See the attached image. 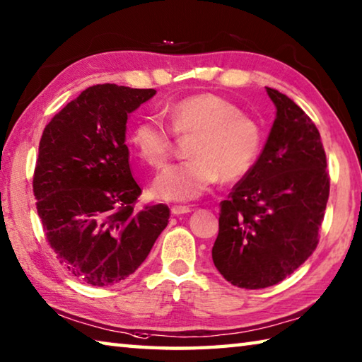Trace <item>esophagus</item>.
<instances>
[{
    "instance_id": "obj_1",
    "label": "esophagus",
    "mask_w": 362,
    "mask_h": 362,
    "mask_svg": "<svg viewBox=\"0 0 362 362\" xmlns=\"http://www.w3.org/2000/svg\"><path fill=\"white\" fill-rule=\"evenodd\" d=\"M170 211H172L173 216H180V214H187L192 211V208L190 206H182V204H175V206L170 208Z\"/></svg>"
}]
</instances>
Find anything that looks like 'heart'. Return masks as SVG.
<instances>
[{"label": "heart", "instance_id": "b5f03b06", "mask_svg": "<svg viewBox=\"0 0 362 362\" xmlns=\"http://www.w3.org/2000/svg\"><path fill=\"white\" fill-rule=\"evenodd\" d=\"M165 113L172 129L156 118H143L129 135L134 151L153 168L162 167L172 154L173 132L181 139L192 137V159L163 168L153 182L154 197L194 200L221 178L236 182L254 168L262 151V129L233 102L213 93H199L170 104Z\"/></svg>", "mask_w": 362, "mask_h": 362}]
</instances>
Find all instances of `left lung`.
Returning a JSON list of instances; mask_svg holds the SVG:
<instances>
[{"instance_id":"1","label":"left lung","mask_w":362,"mask_h":362,"mask_svg":"<svg viewBox=\"0 0 362 362\" xmlns=\"http://www.w3.org/2000/svg\"><path fill=\"white\" fill-rule=\"evenodd\" d=\"M266 91L277 108L274 124L254 168L221 202L213 245L217 271L245 290L282 282L308 260L329 197L317 126L285 94Z\"/></svg>"}]
</instances>
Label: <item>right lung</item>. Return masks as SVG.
Returning <instances> with one entry per match:
<instances>
[{
  "mask_svg": "<svg viewBox=\"0 0 362 362\" xmlns=\"http://www.w3.org/2000/svg\"><path fill=\"white\" fill-rule=\"evenodd\" d=\"M156 90L94 85L45 126L33 192L45 240L71 274L93 287L124 281L167 227V204L135 209L127 115Z\"/></svg>",
  "mask_w": 362,
  "mask_h": 362,
  "instance_id": "obj_1",
  "label": "right lung"
}]
</instances>
